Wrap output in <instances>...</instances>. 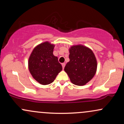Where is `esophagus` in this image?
I'll return each mask as SVG.
<instances>
[{"mask_svg":"<svg viewBox=\"0 0 124 124\" xmlns=\"http://www.w3.org/2000/svg\"><path fill=\"white\" fill-rule=\"evenodd\" d=\"M62 68H63V69H64V68H65V63H62Z\"/></svg>","mask_w":124,"mask_h":124,"instance_id":"esophagus-1","label":"esophagus"}]
</instances>
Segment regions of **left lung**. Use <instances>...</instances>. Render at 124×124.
<instances>
[{"instance_id":"8db88e82","label":"left lung","mask_w":124,"mask_h":124,"mask_svg":"<svg viewBox=\"0 0 124 124\" xmlns=\"http://www.w3.org/2000/svg\"><path fill=\"white\" fill-rule=\"evenodd\" d=\"M69 61L64 70L72 83L84 86L92 80L96 73L97 62L93 51L83 45L69 48Z\"/></svg>"}]
</instances>
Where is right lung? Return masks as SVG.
<instances>
[{
  "label": "right lung",
  "instance_id": "right-lung-1",
  "mask_svg": "<svg viewBox=\"0 0 124 124\" xmlns=\"http://www.w3.org/2000/svg\"><path fill=\"white\" fill-rule=\"evenodd\" d=\"M55 45L48 41L37 45L31 52L28 65L32 78L42 85L54 82L58 74L62 70L57 56H54Z\"/></svg>",
  "mask_w": 124,
  "mask_h": 124
}]
</instances>
